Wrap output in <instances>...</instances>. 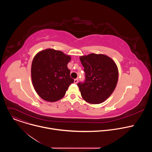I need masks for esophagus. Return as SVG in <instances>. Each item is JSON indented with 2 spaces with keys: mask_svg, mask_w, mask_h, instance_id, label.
Wrapping results in <instances>:
<instances>
[{
  "mask_svg": "<svg viewBox=\"0 0 152 152\" xmlns=\"http://www.w3.org/2000/svg\"><path fill=\"white\" fill-rule=\"evenodd\" d=\"M78 81H79V79H78L77 78H76V79H75L74 80V82H75V83H77L78 82Z\"/></svg>",
  "mask_w": 152,
  "mask_h": 152,
  "instance_id": "obj_1",
  "label": "esophagus"
}]
</instances>
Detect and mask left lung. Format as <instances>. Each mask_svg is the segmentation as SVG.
Here are the masks:
<instances>
[{
    "instance_id": "left-lung-1",
    "label": "left lung",
    "mask_w": 152,
    "mask_h": 152,
    "mask_svg": "<svg viewBox=\"0 0 152 152\" xmlns=\"http://www.w3.org/2000/svg\"><path fill=\"white\" fill-rule=\"evenodd\" d=\"M80 60L85 75L84 82L77 83L82 98L92 104L103 102L116 87L118 78L116 64L111 58L103 54L82 56Z\"/></svg>"
}]
</instances>
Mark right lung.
Instances as JSON below:
<instances>
[{"instance_id":"add662e5","label":"right lung","mask_w":152,"mask_h":152,"mask_svg":"<svg viewBox=\"0 0 152 152\" xmlns=\"http://www.w3.org/2000/svg\"><path fill=\"white\" fill-rule=\"evenodd\" d=\"M71 56L62 52L48 49L38 52L34 58L31 77L38 96L48 102L62 99L69 85L74 82L67 64Z\"/></svg>"}]
</instances>
